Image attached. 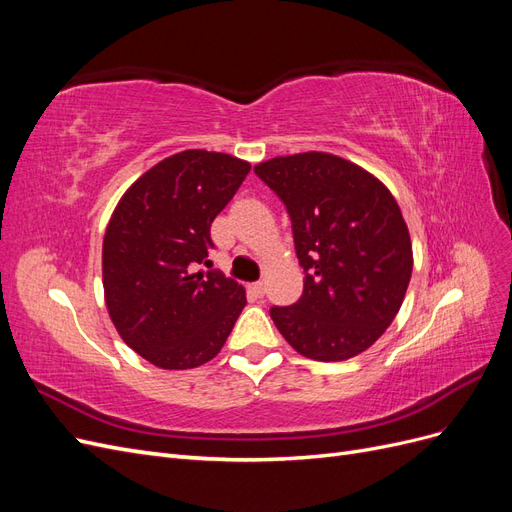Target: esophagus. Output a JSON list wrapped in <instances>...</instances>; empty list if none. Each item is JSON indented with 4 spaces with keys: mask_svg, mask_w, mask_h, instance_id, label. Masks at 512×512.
I'll list each match as a JSON object with an SVG mask.
<instances>
[{
    "mask_svg": "<svg viewBox=\"0 0 512 512\" xmlns=\"http://www.w3.org/2000/svg\"><path fill=\"white\" fill-rule=\"evenodd\" d=\"M247 292H250L254 299H260L262 294H265V284H262V282H254V284L247 286Z\"/></svg>",
    "mask_w": 512,
    "mask_h": 512,
    "instance_id": "1",
    "label": "esophagus"
}]
</instances>
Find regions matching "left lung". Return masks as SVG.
<instances>
[{"label":"left lung","mask_w":512,"mask_h":512,"mask_svg":"<svg viewBox=\"0 0 512 512\" xmlns=\"http://www.w3.org/2000/svg\"><path fill=\"white\" fill-rule=\"evenodd\" d=\"M284 200L303 294L271 318L307 359L335 363L374 346L391 327L412 275V241L386 185L333 153L305 151L254 166Z\"/></svg>","instance_id":"obj_1"}]
</instances>
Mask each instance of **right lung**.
I'll use <instances>...</instances> for the list:
<instances>
[{
    "instance_id": "obj_1",
    "label": "right lung",
    "mask_w": 512,
    "mask_h": 512,
    "mask_svg": "<svg viewBox=\"0 0 512 512\" xmlns=\"http://www.w3.org/2000/svg\"><path fill=\"white\" fill-rule=\"evenodd\" d=\"M250 168L228 153L185 149L119 198L102 243L104 301L123 342L151 365H205L235 327L245 288L198 265L211 262V222Z\"/></svg>"
}]
</instances>
